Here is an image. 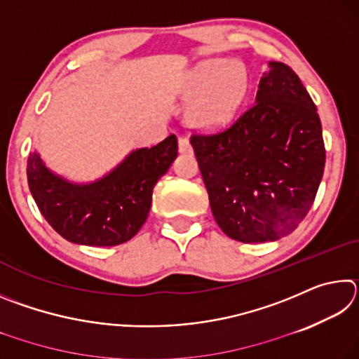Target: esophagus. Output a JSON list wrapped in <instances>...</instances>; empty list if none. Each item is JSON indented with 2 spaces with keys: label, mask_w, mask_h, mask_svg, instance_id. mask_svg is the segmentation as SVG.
<instances>
[{
  "label": "esophagus",
  "mask_w": 359,
  "mask_h": 359,
  "mask_svg": "<svg viewBox=\"0 0 359 359\" xmlns=\"http://www.w3.org/2000/svg\"><path fill=\"white\" fill-rule=\"evenodd\" d=\"M179 150L180 154H191V144L188 141V137L179 139Z\"/></svg>",
  "instance_id": "esophagus-1"
}]
</instances>
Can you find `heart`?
I'll list each match as a JSON object with an SVG mask.
<instances>
[{
  "mask_svg": "<svg viewBox=\"0 0 359 359\" xmlns=\"http://www.w3.org/2000/svg\"><path fill=\"white\" fill-rule=\"evenodd\" d=\"M248 74L244 65L228 58H210L188 72L185 95L194 98L187 123L198 131H217L228 125L244 101Z\"/></svg>",
  "mask_w": 359,
  "mask_h": 359,
  "instance_id": "obj_1",
  "label": "heart"
}]
</instances>
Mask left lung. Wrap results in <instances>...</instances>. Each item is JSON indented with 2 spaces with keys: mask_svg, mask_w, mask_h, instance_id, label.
I'll return each mask as SVG.
<instances>
[{
  "mask_svg": "<svg viewBox=\"0 0 359 359\" xmlns=\"http://www.w3.org/2000/svg\"><path fill=\"white\" fill-rule=\"evenodd\" d=\"M190 142L212 214L231 239L277 241L311 210L326 151L317 107L290 66L269 62L255 104L228 130Z\"/></svg>",
  "mask_w": 359,
  "mask_h": 359,
  "instance_id": "obj_1",
  "label": "left lung"
}]
</instances>
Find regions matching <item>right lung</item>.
I'll return each mask as SVG.
<instances>
[{
  "mask_svg": "<svg viewBox=\"0 0 359 359\" xmlns=\"http://www.w3.org/2000/svg\"><path fill=\"white\" fill-rule=\"evenodd\" d=\"M177 137L136 149L90 184H74L53 174L38 151L28 156L27 177L38 209L66 241L90 247L123 244L149 217L151 193L177 156Z\"/></svg>",
  "mask_w": 359,
  "mask_h": 359,
  "instance_id": "add662e5",
  "label": "right lung"
}]
</instances>
